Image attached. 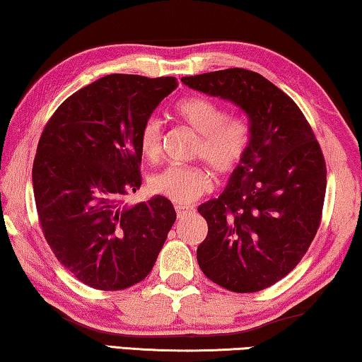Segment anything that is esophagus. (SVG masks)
Returning a JSON list of instances; mask_svg holds the SVG:
<instances>
[{
	"label": "esophagus",
	"mask_w": 362,
	"mask_h": 362,
	"mask_svg": "<svg viewBox=\"0 0 362 362\" xmlns=\"http://www.w3.org/2000/svg\"><path fill=\"white\" fill-rule=\"evenodd\" d=\"M175 212H177V217H179V219H183V217H187L188 214H190L192 208H187V206H175Z\"/></svg>",
	"instance_id": "obj_1"
}]
</instances>
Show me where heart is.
Instances as JSON below:
<instances>
[{"instance_id": "obj_1", "label": "heart", "mask_w": 362, "mask_h": 362, "mask_svg": "<svg viewBox=\"0 0 362 362\" xmlns=\"http://www.w3.org/2000/svg\"><path fill=\"white\" fill-rule=\"evenodd\" d=\"M175 117L198 135L194 156L219 177H227L243 163L250 146V125L242 116H227L221 105L203 96H188L174 106ZM139 145L143 156L156 160L163 150V125L150 117L141 125ZM212 188L209 170L202 165H169L150 179L154 194L175 204H190Z\"/></svg>"}]
</instances>
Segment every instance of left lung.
Here are the masks:
<instances>
[{"mask_svg":"<svg viewBox=\"0 0 362 362\" xmlns=\"http://www.w3.org/2000/svg\"><path fill=\"white\" fill-rule=\"evenodd\" d=\"M182 82L233 103L248 117L243 163L221 197L198 208L208 237L197 259L214 284L255 293L293 271L315 237L327 185L324 154L296 103L259 74L233 67Z\"/></svg>","mask_w":362,"mask_h":362,"instance_id":"obj_1","label":"left lung"}]
</instances>
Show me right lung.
<instances>
[{
  "instance_id": "right-lung-1",
  "label": "right lung",
  "mask_w": 362,
  "mask_h": 362,
  "mask_svg": "<svg viewBox=\"0 0 362 362\" xmlns=\"http://www.w3.org/2000/svg\"><path fill=\"white\" fill-rule=\"evenodd\" d=\"M175 77L111 74L56 109L40 136L32 180L45 238L62 266L96 290L141 282L175 222L168 198L125 204L141 185V125Z\"/></svg>"
}]
</instances>
